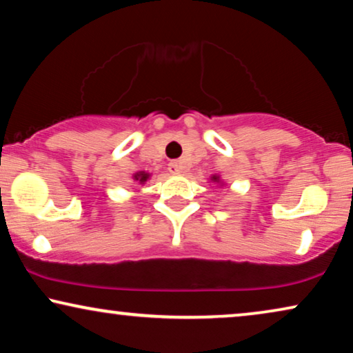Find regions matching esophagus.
<instances>
[{
  "label": "esophagus",
  "instance_id": "obj_1",
  "mask_svg": "<svg viewBox=\"0 0 353 353\" xmlns=\"http://www.w3.org/2000/svg\"><path fill=\"white\" fill-rule=\"evenodd\" d=\"M169 171H171L172 174H181L182 171H184V166H182V161H171L169 163Z\"/></svg>",
  "mask_w": 353,
  "mask_h": 353
}]
</instances>
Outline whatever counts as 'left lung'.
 <instances>
[{"label":"left lung","mask_w":353,"mask_h":353,"mask_svg":"<svg viewBox=\"0 0 353 353\" xmlns=\"http://www.w3.org/2000/svg\"><path fill=\"white\" fill-rule=\"evenodd\" d=\"M211 181H213V182H219V176H213V177H211Z\"/></svg>","instance_id":"1"}]
</instances>
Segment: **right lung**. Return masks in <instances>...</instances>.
Listing matches in <instances>:
<instances>
[{
  "mask_svg": "<svg viewBox=\"0 0 353 353\" xmlns=\"http://www.w3.org/2000/svg\"><path fill=\"white\" fill-rule=\"evenodd\" d=\"M148 179H150V174L145 172V171H140L134 176V181H137L139 184H145V182H147Z\"/></svg>",
  "mask_w": 353,
  "mask_h": 353,
  "instance_id": "right-lung-1",
  "label": "right lung"
}]
</instances>
